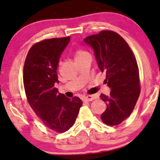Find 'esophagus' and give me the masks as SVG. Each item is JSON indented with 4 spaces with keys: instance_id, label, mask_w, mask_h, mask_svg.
I'll return each instance as SVG.
<instances>
[{
    "instance_id": "1",
    "label": "esophagus",
    "mask_w": 160,
    "mask_h": 160,
    "mask_svg": "<svg viewBox=\"0 0 160 160\" xmlns=\"http://www.w3.org/2000/svg\"><path fill=\"white\" fill-rule=\"evenodd\" d=\"M97 98L96 95H88V96L83 98L82 101H85V102L92 101V100L95 99V98Z\"/></svg>"
}]
</instances>
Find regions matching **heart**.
Instances as JSON below:
<instances>
[{"instance_id":"1","label":"heart","mask_w":160,"mask_h":160,"mask_svg":"<svg viewBox=\"0 0 160 160\" xmlns=\"http://www.w3.org/2000/svg\"><path fill=\"white\" fill-rule=\"evenodd\" d=\"M88 53L86 52L82 51V50H78V51L75 53V59L82 58V57L88 55Z\"/></svg>"}]
</instances>
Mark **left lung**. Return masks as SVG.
Listing matches in <instances>:
<instances>
[{"mask_svg": "<svg viewBox=\"0 0 160 160\" xmlns=\"http://www.w3.org/2000/svg\"><path fill=\"white\" fill-rule=\"evenodd\" d=\"M83 41L93 49L98 68L106 72L105 82L111 88L110 95L100 96L107 105L101 118L107 125H118L130 116L139 98L137 60L125 40L112 31H102Z\"/></svg>", "mask_w": 160, "mask_h": 160, "instance_id": "obj_1", "label": "left lung"}]
</instances>
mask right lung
Returning a JSON list of instances; mask_svg holds the SVG:
<instances>
[{"label":"right lung","instance_id":"add662e5","mask_svg":"<svg viewBox=\"0 0 160 160\" xmlns=\"http://www.w3.org/2000/svg\"><path fill=\"white\" fill-rule=\"evenodd\" d=\"M70 37L46 39L33 45L23 66V85L30 106L50 129L63 133L73 126L82 102L59 93L57 65Z\"/></svg>","mask_w":160,"mask_h":160}]
</instances>
